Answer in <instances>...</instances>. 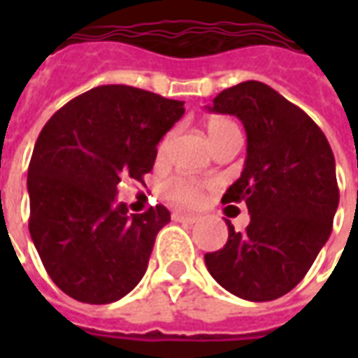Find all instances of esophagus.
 Segmentation results:
<instances>
[{
	"label": "esophagus",
	"mask_w": 358,
	"mask_h": 358,
	"mask_svg": "<svg viewBox=\"0 0 358 358\" xmlns=\"http://www.w3.org/2000/svg\"><path fill=\"white\" fill-rule=\"evenodd\" d=\"M173 219L174 221H178V223H195L196 219V215L195 213H180V212H174L173 213Z\"/></svg>",
	"instance_id": "esophagus-1"
}]
</instances>
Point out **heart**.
<instances>
[{
  "label": "heart",
  "mask_w": 358,
  "mask_h": 358,
  "mask_svg": "<svg viewBox=\"0 0 358 358\" xmlns=\"http://www.w3.org/2000/svg\"><path fill=\"white\" fill-rule=\"evenodd\" d=\"M206 131L208 137L212 141V145H217L219 141L224 139L227 135L232 134V131H238L236 124L232 122L227 117H212V119L206 122ZM169 143H171V134L165 135L159 145V154L169 148ZM206 187L204 182H199L195 178H184V176H178V178L169 180L165 184V195L178 206H195L199 204L202 199V189Z\"/></svg>",
  "instance_id": "obj_1"
}]
</instances>
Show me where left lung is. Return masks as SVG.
<instances>
[{
    "mask_svg": "<svg viewBox=\"0 0 358 358\" xmlns=\"http://www.w3.org/2000/svg\"><path fill=\"white\" fill-rule=\"evenodd\" d=\"M208 109L243 122L247 159L223 202H245L250 213L245 232L227 221L229 241L204 255L208 271L241 299L282 297L333 230L340 191L331 145L303 109L262 81L224 89Z\"/></svg>",
    "mask_w": 358,
    "mask_h": 358,
    "instance_id": "obj_1",
    "label": "left lung"
}]
</instances>
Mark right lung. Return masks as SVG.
<instances>
[{
  "instance_id": "right-lung-1",
  "label": "right lung",
  "mask_w": 358,
  "mask_h": 358,
  "mask_svg": "<svg viewBox=\"0 0 358 358\" xmlns=\"http://www.w3.org/2000/svg\"><path fill=\"white\" fill-rule=\"evenodd\" d=\"M184 102L128 85H102L59 109L42 128L27 171L29 232L48 275L89 305L119 301L139 284L165 206H115L120 178L143 182L157 143Z\"/></svg>"
}]
</instances>
